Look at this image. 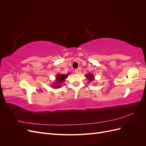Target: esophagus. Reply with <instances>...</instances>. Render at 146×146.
<instances>
[{"label":"esophagus","mask_w":146,"mask_h":146,"mask_svg":"<svg viewBox=\"0 0 146 146\" xmlns=\"http://www.w3.org/2000/svg\"><path fill=\"white\" fill-rule=\"evenodd\" d=\"M74 72H75V73H76V74H78V69H75Z\"/></svg>","instance_id":"34e87169"}]
</instances>
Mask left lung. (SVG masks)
I'll return each instance as SVG.
<instances>
[{"mask_svg": "<svg viewBox=\"0 0 146 146\" xmlns=\"http://www.w3.org/2000/svg\"><path fill=\"white\" fill-rule=\"evenodd\" d=\"M86 77L89 80V82H92L94 80V76L92 74L86 75Z\"/></svg>", "mask_w": 146, "mask_h": 146, "instance_id": "8db88e82", "label": "left lung"}]
</instances>
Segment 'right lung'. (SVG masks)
I'll use <instances>...</instances> for the list:
<instances>
[{"instance_id": "1", "label": "right lung", "mask_w": 146, "mask_h": 146, "mask_svg": "<svg viewBox=\"0 0 146 146\" xmlns=\"http://www.w3.org/2000/svg\"><path fill=\"white\" fill-rule=\"evenodd\" d=\"M69 74H57L56 77V82L54 83V85H52L53 88H59L60 87L59 84L63 83L65 79L67 78Z\"/></svg>"}]
</instances>
